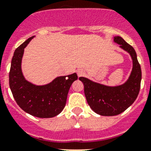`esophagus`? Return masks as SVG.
Here are the masks:
<instances>
[{"label": "esophagus", "mask_w": 151, "mask_h": 151, "mask_svg": "<svg viewBox=\"0 0 151 151\" xmlns=\"http://www.w3.org/2000/svg\"><path fill=\"white\" fill-rule=\"evenodd\" d=\"M77 74L78 77H81V76L84 74V71L83 70H81V69H78L77 71Z\"/></svg>", "instance_id": "1"}]
</instances>
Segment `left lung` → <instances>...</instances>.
Returning <instances> with one entry per match:
<instances>
[{
    "mask_svg": "<svg viewBox=\"0 0 151 151\" xmlns=\"http://www.w3.org/2000/svg\"><path fill=\"white\" fill-rule=\"evenodd\" d=\"M114 42L127 52L133 61L129 77L122 85H104L84 77L79 80L84 85L87 103L95 112L103 116H114L123 112L133 104L139 95L142 80V70L134 48L121 36H114Z\"/></svg>",
    "mask_w": 151,
    "mask_h": 151,
    "instance_id": "left-lung-1",
    "label": "left lung"
}]
</instances>
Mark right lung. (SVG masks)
<instances>
[{"label": "right lung", "instance_id": "add662e5", "mask_svg": "<svg viewBox=\"0 0 151 151\" xmlns=\"http://www.w3.org/2000/svg\"><path fill=\"white\" fill-rule=\"evenodd\" d=\"M34 36L29 38L14 52L9 71V87L14 98L24 112L42 118H53L64 109L69 88L77 80L76 73L60 76L45 85L37 86L24 77L22 61L24 48Z\"/></svg>", "mask_w": 151, "mask_h": 151}]
</instances>
